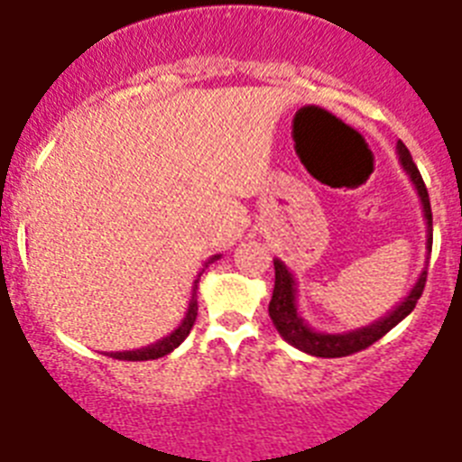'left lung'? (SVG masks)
Masks as SVG:
<instances>
[{
  "instance_id": "1",
  "label": "left lung",
  "mask_w": 462,
  "mask_h": 462,
  "mask_svg": "<svg viewBox=\"0 0 462 462\" xmlns=\"http://www.w3.org/2000/svg\"><path fill=\"white\" fill-rule=\"evenodd\" d=\"M398 162L403 171L408 173V179L412 180V186L418 190L420 202H422V214L424 221H427V253H431V205H430V193L424 188V180L420 176L415 162H412L408 147L398 140L396 145ZM424 282H427V267L422 269V274L418 276V282L411 289V293L405 295L403 300L398 302L396 308L386 312L382 319L367 324V327H360V329L341 331V334H327V331L312 329L302 315L298 312V286H295V279L291 274V269L283 264L279 257L274 260V293H272V300H269V317L274 322L276 331L282 334L283 341H289L293 348L308 353V356L315 357H343L353 356L357 350L370 348L372 343L379 341L383 334H389L393 327H396L401 319L411 315L415 305H418L420 295L424 291Z\"/></svg>"
}]
</instances>
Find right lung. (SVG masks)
I'll return each mask as SVG.
<instances>
[{
    "label": "right lung",
    "mask_w": 462,
    "mask_h": 462,
    "mask_svg": "<svg viewBox=\"0 0 462 462\" xmlns=\"http://www.w3.org/2000/svg\"><path fill=\"white\" fill-rule=\"evenodd\" d=\"M219 257H221V254H212V257L205 262V267H208V264H212L214 260H219ZM202 272H205V269H200V272H198V276H195L193 295H190V302H188L186 317L180 319V324L171 331V334L164 336V338H160V341L152 343V346H145V348L116 350V353H106V356L116 357V360H157V357L169 356L173 348H179L180 343L186 341V336L190 334V329H193L195 319H198V293H195V291H198V283H200Z\"/></svg>",
    "instance_id": "add662e5"
}]
</instances>
